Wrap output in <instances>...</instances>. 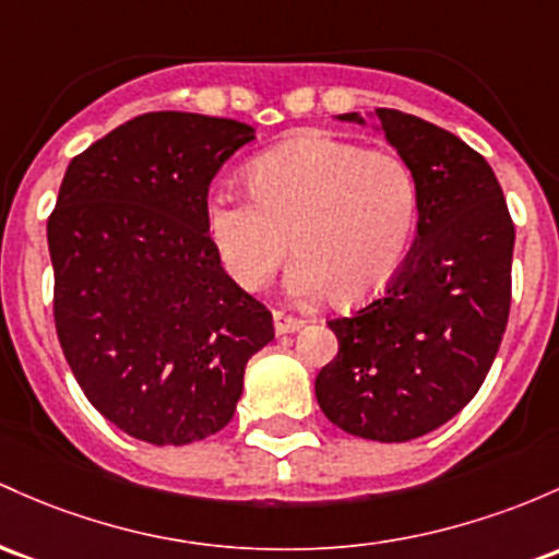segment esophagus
Returning a JSON list of instances; mask_svg holds the SVG:
<instances>
[{"instance_id": "esophagus-1", "label": "esophagus", "mask_w": 559, "mask_h": 559, "mask_svg": "<svg viewBox=\"0 0 559 559\" xmlns=\"http://www.w3.org/2000/svg\"><path fill=\"white\" fill-rule=\"evenodd\" d=\"M305 326L302 318H294V316H286V312H273V329L275 334L284 336V334H294V331H299Z\"/></svg>"}]
</instances>
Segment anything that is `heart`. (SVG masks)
Returning <instances> with one entry per match:
<instances>
[{
	"mask_svg": "<svg viewBox=\"0 0 559 559\" xmlns=\"http://www.w3.org/2000/svg\"><path fill=\"white\" fill-rule=\"evenodd\" d=\"M249 193L212 195L206 219L238 286L262 289L286 257L292 297L334 292L360 305L403 267L419 217L414 171L401 156L305 132L249 167Z\"/></svg>",
	"mask_w": 559,
	"mask_h": 559,
	"instance_id": "heart-1",
	"label": "heart"
}]
</instances>
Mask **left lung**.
I'll use <instances>...</instances> for the list:
<instances>
[{
    "label": "left lung",
    "instance_id": "obj_1",
    "mask_svg": "<svg viewBox=\"0 0 559 559\" xmlns=\"http://www.w3.org/2000/svg\"><path fill=\"white\" fill-rule=\"evenodd\" d=\"M336 119L366 127L360 114ZM369 119L414 171L419 223L382 297L329 321L340 353L318 373L316 397L345 432L406 443L467 406L499 353L514 225L493 169L464 140L403 110Z\"/></svg>",
    "mask_w": 559,
    "mask_h": 559
}]
</instances>
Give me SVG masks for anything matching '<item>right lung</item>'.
<instances>
[{"mask_svg": "<svg viewBox=\"0 0 559 559\" xmlns=\"http://www.w3.org/2000/svg\"><path fill=\"white\" fill-rule=\"evenodd\" d=\"M254 127L158 110L79 153L47 223L55 329L87 401L132 438L219 432L273 316L225 273L210 238L212 177Z\"/></svg>", "mask_w": 559, "mask_h": 559, "instance_id": "add662e5", "label": "right lung"}]
</instances>
